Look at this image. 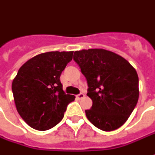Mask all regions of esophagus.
Listing matches in <instances>:
<instances>
[{"label": "esophagus", "instance_id": "esophagus-1", "mask_svg": "<svg viewBox=\"0 0 155 155\" xmlns=\"http://www.w3.org/2000/svg\"><path fill=\"white\" fill-rule=\"evenodd\" d=\"M84 94H83V93H80V94L76 95V98H77L78 100H81V99H82V98H84Z\"/></svg>", "mask_w": 155, "mask_h": 155}]
</instances>
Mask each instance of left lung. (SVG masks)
Masks as SVG:
<instances>
[{
    "label": "left lung",
    "mask_w": 155,
    "mask_h": 155,
    "mask_svg": "<svg viewBox=\"0 0 155 155\" xmlns=\"http://www.w3.org/2000/svg\"><path fill=\"white\" fill-rule=\"evenodd\" d=\"M74 61L86 78L87 95L92 107L87 119L104 131L125 123L139 99V77L135 69L114 52L103 49L74 51Z\"/></svg>",
    "instance_id": "1"
}]
</instances>
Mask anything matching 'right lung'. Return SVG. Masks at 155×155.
<instances>
[{
  "label": "right lung",
  "mask_w": 155,
  "mask_h": 155,
  "mask_svg": "<svg viewBox=\"0 0 155 155\" xmlns=\"http://www.w3.org/2000/svg\"><path fill=\"white\" fill-rule=\"evenodd\" d=\"M73 51L42 53L26 61L12 82L16 110L35 130H50L60 123L74 95L65 94L60 77Z\"/></svg>",
  "instance_id": "1"
}]
</instances>
